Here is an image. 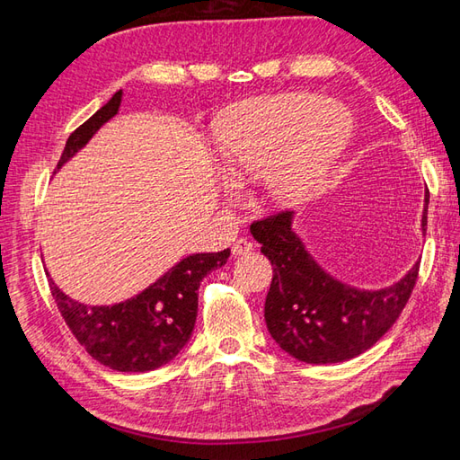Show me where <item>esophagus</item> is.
<instances>
[{
	"mask_svg": "<svg viewBox=\"0 0 460 460\" xmlns=\"http://www.w3.org/2000/svg\"><path fill=\"white\" fill-rule=\"evenodd\" d=\"M251 251H252V243H251V241H247V239H237L235 243H233V247H231L233 257L249 255Z\"/></svg>",
	"mask_w": 460,
	"mask_h": 460,
	"instance_id": "34e87169",
	"label": "esophagus"
}]
</instances>
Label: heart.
Segmentation results:
<instances>
[{"label": "heart", "instance_id": "obj_1", "mask_svg": "<svg viewBox=\"0 0 460 460\" xmlns=\"http://www.w3.org/2000/svg\"><path fill=\"white\" fill-rule=\"evenodd\" d=\"M351 130V112L338 101L312 93L270 94L225 112L215 144L229 178L265 175L269 199L295 208L322 190Z\"/></svg>", "mask_w": 460, "mask_h": 460}]
</instances>
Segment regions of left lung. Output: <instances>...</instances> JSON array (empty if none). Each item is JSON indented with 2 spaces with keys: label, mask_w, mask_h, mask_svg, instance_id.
<instances>
[{
  "label": "left lung",
  "mask_w": 460,
  "mask_h": 460,
  "mask_svg": "<svg viewBox=\"0 0 460 460\" xmlns=\"http://www.w3.org/2000/svg\"><path fill=\"white\" fill-rule=\"evenodd\" d=\"M429 191L421 231H427ZM295 213L251 225V233L269 257L275 277L265 302V322L272 340L305 364H338L364 354L405 308L415 287L419 262L384 288H358L332 277L310 255L292 227Z\"/></svg>",
  "instance_id": "1"
}]
</instances>
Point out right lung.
<instances>
[{
	"label": "right lung",
	"mask_w": 460,
	"mask_h": 460,
	"mask_svg": "<svg viewBox=\"0 0 460 460\" xmlns=\"http://www.w3.org/2000/svg\"><path fill=\"white\" fill-rule=\"evenodd\" d=\"M120 104L122 91H116L109 102L68 136L55 173L119 114ZM229 255V249L193 252L175 262L138 295L101 306L71 298L57 287L49 272L47 277L57 306L79 344L106 367L140 374L170 364L188 344L198 316L201 280L215 269H221Z\"/></svg>",
	"instance_id": "obj_1"
}]
</instances>
